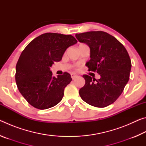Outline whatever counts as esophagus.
Wrapping results in <instances>:
<instances>
[{"mask_svg":"<svg viewBox=\"0 0 146 146\" xmlns=\"http://www.w3.org/2000/svg\"><path fill=\"white\" fill-rule=\"evenodd\" d=\"M71 78H72L73 80H74V79H75L76 77H77L78 75H76V74H75V73H71Z\"/></svg>","mask_w":146,"mask_h":146,"instance_id":"obj_1","label":"esophagus"}]
</instances>
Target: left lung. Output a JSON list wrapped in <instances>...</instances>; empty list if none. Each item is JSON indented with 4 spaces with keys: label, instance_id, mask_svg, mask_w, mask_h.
Listing matches in <instances>:
<instances>
[{
    "label": "left lung",
    "instance_id": "1",
    "mask_svg": "<svg viewBox=\"0 0 146 146\" xmlns=\"http://www.w3.org/2000/svg\"><path fill=\"white\" fill-rule=\"evenodd\" d=\"M77 40L90 48L89 71L100 75L95 79L82 76L86 83L79 90L82 99L91 106L104 108L120 97L129 79L131 62L126 49L114 36L104 31H89L75 35Z\"/></svg>",
    "mask_w": 146,
    "mask_h": 146
}]
</instances>
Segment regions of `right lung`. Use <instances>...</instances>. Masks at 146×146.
I'll list each match as a JSON object with an SVG mask.
<instances>
[{
    "label": "right lung",
    "instance_id": "obj_1",
    "mask_svg": "<svg viewBox=\"0 0 146 146\" xmlns=\"http://www.w3.org/2000/svg\"><path fill=\"white\" fill-rule=\"evenodd\" d=\"M77 42L70 35L46 33L33 39L22 52L16 65L15 80L20 93L39 110L56 106L72 80L70 74L53 76L50 68L62 60L66 49Z\"/></svg>",
    "mask_w": 146,
    "mask_h": 146
}]
</instances>
